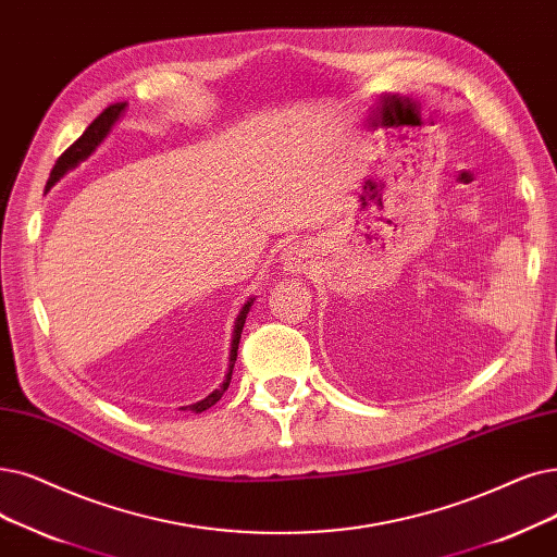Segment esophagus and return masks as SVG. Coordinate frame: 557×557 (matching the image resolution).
I'll return each instance as SVG.
<instances>
[{
    "label": "esophagus",
    "mask_w": 557,
    "mask_h": 557,
    "mask_svg": "<svg viewBox=\"0 0 557 557\" xmlns=\"http://www.w3.org/2000/svg\"><path fill=\"white\" fill-rule=\"evenodd\" d=\"M284 261H286V265H292V269H300L302 261H305V252H302V248H298V246H288V248L284 250Z\"/></svg>",
    "instance_id": "esophagus-1"
}]
</instances>
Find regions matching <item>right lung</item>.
Here are the masks:
<instances>
[{
	"label": "right lung",
	"instance_id": "right-lung-1",
	"mask_svg": "<svg viewBox=\"0 0 557 557\" xmlns=\"http://www.w3.org/2000/svg\"><path fill=\"white\" fill-rule=\"evenodd\" d=\"M125 107H127V102H115V104L107 107L98 117L92 120V123L86 127V132H84L75 143H72L70 148L57 159V163H54V168H52V173H50V180H47L45 190H50L67 171H72V168H77L82 161H86L95 150H98V145L109 136L111 127L117 123V117L123 115ZM252 302H255V300L248 298V302H246L244 307H240L238 317H236L234 334H232V348H230V371H227L223 384L219 386V389H213L207 398H202V400H198V403H193V405H186V407H180V409H190V412L200 414V412H205V409H209L211 405H215V403H219V400L223 398L225 389L230 386V380H232V369H234V361H236V350H238V342H240V332H244L246 317H248V311H250Z\"/></svg>",
	"mask_w": 557,
	"mask_h": 557
}]
</instances>
